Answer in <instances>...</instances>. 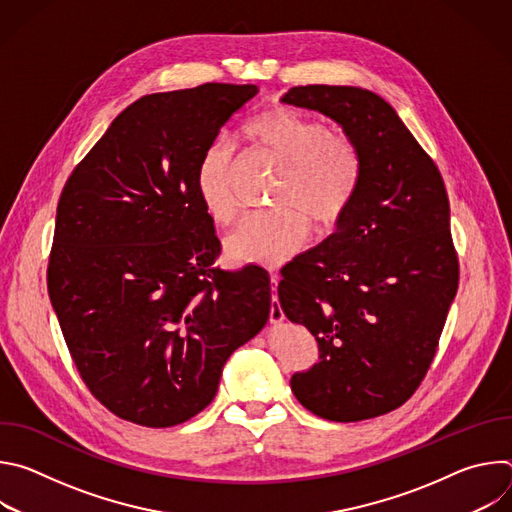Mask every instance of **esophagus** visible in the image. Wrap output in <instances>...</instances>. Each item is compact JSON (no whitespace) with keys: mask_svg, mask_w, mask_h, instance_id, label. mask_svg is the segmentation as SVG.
Listing matches in <instances>:
<instances>
[{"mask_svg":"<svg viewBox=\"0 0 512 512\" xmlns=\"http://www.w3.org/2000/svg\"><path fill=\"white\" fill-rule=\"evenodd\" d=\"M277 285H279V275H271V291H273V296H271L269 320H271L273 324H279V322L285 320V314H283L281 304H279V300H277Z\"/></svg>","mask_w":512,"mask_h":512,"instance_id":"esophagus-1","label":"esophagus"}]
</instances>
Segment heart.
<instances>
[{
  "instance_id": "heart-1",
  "label": "heart",
  "mask_w": 512,
  "mask_h": 512,
  "mask_svg": "<svg viewBox=\"0 0 512 512\" xmlns=\"http://www.w3.org/2000/svg\"><path fill=\"white\" fill-rule=\"evenodd\" d=\"M241 135L251 150L279 168L271 196L277 208L249 214L225 249L237 263L275 267L304 247V217L314 229H330L346 214L362 182V154L348 135L332 133L324 121L283 105L253 115ZM233 168L235 152L227 141L208 145L196 166L198 200L218 227L233 225L239 212Z\"/></svg>"
}]
</instances>
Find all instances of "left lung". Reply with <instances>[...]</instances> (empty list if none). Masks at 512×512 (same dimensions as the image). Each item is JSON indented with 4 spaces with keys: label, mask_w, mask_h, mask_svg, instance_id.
Masks as SVG:
<instances>
[{
    "label": "left lung",
    "mask_w": 512,
    "mask_h": 512,
    "mask_svg": "<svg viewBox=\"0 0 512 512\" xmlns=\"http://www.w3.org/2000/svg\"><path fill=\"white\" fill-rule=\"evenodd\" d=\"M281 101L340 123L364 164L336 231L281 269V310L318 342V362L291 377V391L322 419L379 417L425 379L458 291L444 178L367 89L306 85Z\"/></svg>",
    "instance_id": "1"
}]
</instances>
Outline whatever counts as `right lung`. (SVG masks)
I'll return each instance as SVG.
<instances>
[{
  "instance_id": "right-lung-1",
  "label": "right lung",
  "mask_w": 512,
  "mask_h": 512,
  "mask_svg": "<svg viewBox=\"0 0 512 512\" xmlns=\"http://www.w3.org/2000/svg\"><path fill=\"white\" fill-rule=\"evenodd\" d=\"M255 85L145 95L68 176L48 296L91 395L113 415L172 427L216 395L229 356L271 310L269 273L223 271L194 174Z\"/></svg>"
}]
</instances>
